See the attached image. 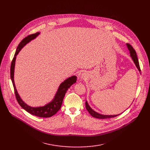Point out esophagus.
I'll return each instance as SVG.
<instances>
[{"label": "esophagus", "mask_w": 150, "mask_h": 150, "mask_svg": "<svg viewBox=\"0 0 150 150\" xmlns=\"http://www.w3.org/2000/svg\"><path fill=\"white\" fill-rule=\"evenodd\" d=\"M78 77L79 78H83L85 77V74L83 73H81L80 72L79 74H78Z\"/></svg>", "instance_id": "obj_1"}]
</instances>
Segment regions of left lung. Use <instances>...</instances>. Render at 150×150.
Instances as JSON below:
<instances>
[{
    "label": "left lung",
    "mask_w": 150,
    "mask_h": 150,
    "mask_svg": "<svg viewBox=\"0 0 150 150\" xmlns=\"http://www.w3.org/2000/svg\"><path fill=\"white\" fill-rule=\"evenodd\" d=\"M127 45V47L128 48V49H129V50L130 51V54H131V56L132 57L135 65L137 67V68H138V69L139 70V71H141V69H140V67H139V61H138V57H137V54H136V52L135 50H134V49L133 48V47L129 43H127L126 44ZM85 107H86V109L87 110H88V112L90 113V114L93 116L94 117H96V118H97V119H109V118H112V117H116L118 115H101V114H99L97 112H96L95 111H94L90 107V105H88L87 101L85 102Z\"/></svg>",
    "instance_id": "left-lung-1"
}]
</instances>
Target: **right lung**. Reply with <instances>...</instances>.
<instances>
[{
    "label": "right lung",
    "mask_w": 150,
    "mask_h": 150,
    "mask_svg": "<svg viewBox=\"0 0 150 150\" xmlns=\"http://www.w3.org/2000/svg\"><path fill=\"white\" fill-rule=\"evenodd\" d=\"M40 33H36L35 34H30L24 38L22 41H21L19 45H18L16 52L15 53L14 57L12 59L11 65V78L13 83V86L14 88V91L15 94V97L16 100L19 104L22 107V108L26 110L27 112L30 113V114L40 117H50L53 115H54L60 109L62 101L63 100L65 95L68 91V88L71 86L74 83L76 82V76H72L65 81H64L60 85L58 88L57 92L56 93L54 99L49 104L45 105L42 107H38V108H32L26 104L21 99L16 91L15 85L14 83V68H15V59L16 56L26 44L29 42L31 40L34 39L38 35H39Z\"/></svg>",
    "instance_id": "1"
}]
</instances>
